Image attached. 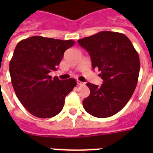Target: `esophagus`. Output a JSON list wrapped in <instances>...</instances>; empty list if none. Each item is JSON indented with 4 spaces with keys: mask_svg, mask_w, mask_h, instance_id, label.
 Masks as SVG:
<instances>
[{
    "mask_svg": "<svg viewBox=\"0 0 153 153\" xmlns=\"http://www.w3.org/2000/svg\"><path fill=\"white\" fill-rule=\"evenodd\" d=\"M77 84H78V85H79V86H83L85 83H84V82H82L77 81Z\"/></svg>",
    "mask_w": 153,
    "mask_h": 153,
    "instance_id": "obj_1",
    "label": "esophagus"
}]
</instances>
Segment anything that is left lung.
Masks as SVG:
<instances>
[{"label": "left lung", "instance_id": "obj_1", "mask_svg": "<svg viewBox=\"0 0 153 153\" xmlns=\"http://www.w3.org/2000/svg\"><path fill=\"white\" fill-rule=\"evenodd\" d=\"M90 54L92 68H98L103 84L87 82L91 94L82 101L85 110L104 118L118 113L135 91L140 72L137 51L126 35L103 31L78 40Z\"/></svg>", "mask_w": 153, "mask_h": 153}]
</instances>
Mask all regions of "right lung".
I'll return each mask as SVG.
<instances>
[{"instance_id":"right-lung-1","label":"right lung","mask_w":153,"mask_h":153,"mask_svg":"<svg viewBox=\"0 0 153 153\" xmlns=\"http://www.w3.org/2000/svg\"><path fill=\"white\" fill-rule=\"evenodd\" d=\"M75 42L32 36L17 44L9 63L11 82L16 97L33 116L49 118L59 114L65 98L76 80L50 76L57 70L64 51Z\"/></svg>"}]
</instances>
